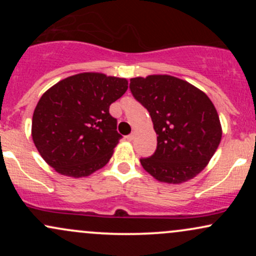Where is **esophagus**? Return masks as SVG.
I'll return each mask as SVG.
<instances>
[{"label":"esophagus","mask_w":256,"mask_h":256,"mask_svg":"<svg viewBox=\"0 0 256 256\" xmlns=\"http://www.w3.org/2000/svg\"><path fill=\"white\" fill-rule=\"evenodd\" d=\"M134 136H136V134H128V140H134Z\"/></svg>","instance_id":"obj_1"}]
</instances>
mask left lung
<instances>
[{
    "mask_svg": "<svg viewBox=\"0 0 256 256\" xmlns=\"http://www.w3.org/2000/svg\"><path fill=\"white\" fill-rule=\"evenodd\" d=\"M134 98L150 114L156 150L140 165L158 182L180 184L198 174L218 149L222 125L210 98L168 74L130 79Z\"/></svg>",
    "mask_w": 256,
    "mask_h": 256,
    "instance_id": "1",
    "label": "left lung"
}]
</instances>
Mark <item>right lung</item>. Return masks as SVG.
Returning a JSON list of instances; mask_svg holds the SVG:
<instances>
[{
    "label": "right lung",
    "mask_w": 256,
    "mask_h": 256,
    "mask_svg": "<svg viewBox=\"0 0 256 256\" xmlns=\"http://www.w3.org/2000/svg\"><path fill=\"white\" fill-rule=\"evenodd\" d=\"M128 90V79L85 72L52 85L32 116V140L58 173L90 176L110 161L122 134L110 106Z\"/></svg>",
    "instance_id": "obj_1"
}]
</instances>
